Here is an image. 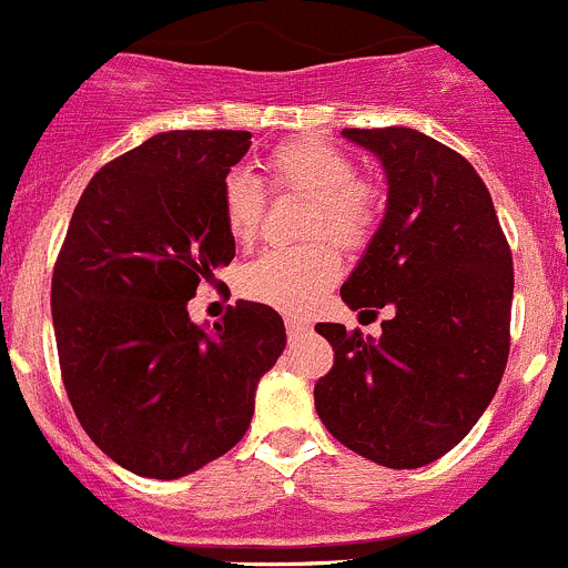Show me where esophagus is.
<instances>
[{"label": "esophagus", "instance_id": "34e87169", "mask_svg": "<svg viewBox=\"0 0 568 568\" xmlns=\"http://www.w3.org/2000/svg\"><path fill=\"white\" fill-rule=\"evenodd\" d=\"M285 331H288L291 339H294V336H303L305 331H308V322L300 320V316H285Z\"/></svg>", "mask_w": 568, "mask_h": 568}]
</instances>
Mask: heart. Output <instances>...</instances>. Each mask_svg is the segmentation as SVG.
<instances>
[{
  "label": "heart",
  "instance_id": "b5f03b06",
  "mask_svg": "<svg viewBox=\"0 0 568 568\" xmlns=\"http://www.w3.org/2000/svg\"><path fill=\"white\" fill-rule=\"evenodd\" d=\"M274 186L291 189L314 201L305 234H325L342 248H356L367 240L376 217L373 192L359 183L356 163L336 146L300 138L277 146L268 158ZM265 189L252 172H229L221 189V214L229 237L237 246H252L260 234ZM342 260L328 243H305L300 248H272L240 272V294L254 303L300 314L339 280Z\"/></svg>",
  "mask_w": 568,
  "mask_h": 568
}]
</instances>
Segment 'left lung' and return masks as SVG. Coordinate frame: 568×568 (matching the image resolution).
<instances>
[{
    "instance_id": "obj_1",
    "label": "left lung",
    "mask_w": 568,
    "mask_h": 568,
    "mask_svg": "<svg viewBox=\"0 0 568 568\" xmlns=\"http://www.w3.org/2000/svg\"><path fill=\"white\" fill-rule=\"evenodd\" d=\"M379 158L387 206L342 283L347 308H385L382 336L320 322L334 367L314 387L331 436L390 469L456 447L484 416L509 356L513 252L473 163L410 126L342 130Z\"/></svg>"
}]
</instances>
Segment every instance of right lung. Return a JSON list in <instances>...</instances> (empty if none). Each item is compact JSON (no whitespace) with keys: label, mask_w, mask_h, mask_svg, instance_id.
Here are the masks:
<instances>
[{"label":"right lung","mask_w":568,"mask_h":568,"mask_svg":"<svg viewBox=\"0 0 568 568\" xmlns=\"http://www.w3.org/2000/svg\"><path fill=\"white\" fill-rule=\"evenodd\" d=\"M243 130H170L87 183L53 272L64 390L87 436L144 478H183L246 436L254 393L285 347L283 316L240 300L214 328L197 285L234 260L221 214Z\"/></svg>","instance_id":"right-lung-1"}]
</instances>
